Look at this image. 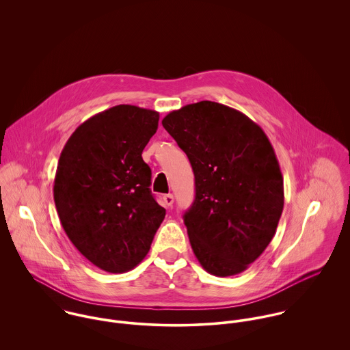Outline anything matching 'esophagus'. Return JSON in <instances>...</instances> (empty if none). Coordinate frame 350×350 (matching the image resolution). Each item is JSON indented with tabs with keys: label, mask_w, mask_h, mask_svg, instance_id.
Listing matches in <instances>:
<instances>
[{
	"label": "esophagus",
	"mask_w": 350,
	"mask_h": 350,
	"mask_svg": "<svg viewBox=\"0 0 350 350\" xmlns=\"http://www.w3.org/2000/svg\"><path fill=\"white\" fill-rule=\"evenodd\" d=\"M163 202H164V204H165L167 207H171L172 203H174V196H172V194H165V196L163 197Z\"/></svg>",
	"instance_id": "1"
}]
</instances>
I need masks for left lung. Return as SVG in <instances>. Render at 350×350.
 Wrapping results in <instances>:
<instances>
[{"label": "left lung", "mask_w": 350, "mask_h": 350, "mask_svg": "<svg viewBox=\"0 0 350 350\" xmlns=\"http://www.w3.org/2000/svg\"><path fill=\"white\" fill-rule=\"evenodd\" d=\"M161 124L194 171L196 200L183 215L194 254L214 276L241 273L273 239L284 206L267 135L244 113L211 100L174 110Z\"/></svg>", "instance_id": "left-lung-1"}]
</instances>
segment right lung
Listing matches in <instances>:
<instances>
[{
    "label": "right lung",
    "mask_w": 350,
    "mask_h": 350,
    "mask_svg": "<svg viewBox=\"0 0 350 350\" xmlns=\"http://www.w3.org/2000/svg\"><path fill=\"white\" fill-rule=\"evenodd\" d=\"M157 124L154 110L117 105L81 124L60 153L53 182L60 224L74 247L106 272L140 264L165 217L142 157Z\"/></svg>",
    "instance_id": "add662e5"
}]
</instances>
